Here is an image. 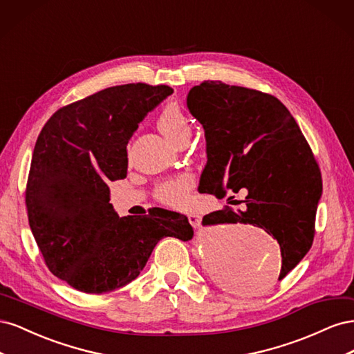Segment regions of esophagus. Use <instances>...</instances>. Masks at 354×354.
I'll use <instances>...</instances> for the list:
<instances>
[{
	"label": "esophagus",
	"instance_id": "esophagus-1",
	"mask_svg": "<svg viewBox=\"0 0 354 354\" xmlns=\"http://www.w3.org/2000/svg\"><path fill=\"white\" fill-rule=\"evenodd\" d=\"M187 218H189V223H190V224H192V226H194L195 229L201 226V223H202V217L199 216V214H195V212H192V214H189V216H187Z\"/></svg>",
	"mask_w": 354,
	"mask_h": 354
}]
</instances>
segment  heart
Returning a JSON list of instances; mask_svg holds the SVG:
<instances>
[{"mask_svg": "<svg viewBox=\"0 0 354 354\" xmlns=\"http://www.w3.org/2000/svg\"><path fill=\"white\" fill-rule=\"evenodd\" d=\"M158 128L169 142L176 143L180 137L190 136V121L185 111L177 103H168L158 116ZM190 176H180L168 180L156 189V196L160 202L173 207H185L190 201L192 190Z\"/></svg>", "mask_w": 354, "mask_h": 354, "instance_id": "heart-1", "label": "heart"}]
</instances>
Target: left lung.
Returning a JSON list of instances; mask_svg holds the SVG:
<instances>
[{
    "instance_id": "1",
    "label": "left lung",
    "mask_w": 354,
    "mask_h": 354,
    "mask_svg": "<svg viewBox=\"0 0 354 354\" xmlns=\"http://www.w3.org/2000/svg\"><path fill=\"white\" fill-rule=\"evenodd\" d=\"M187 108L207 142L198 190L221 198L226 190L248 192L243 211H214L203 226L250 223L264 229L281 246L283 279L312 248L322 196L319 167L294 116L270 94L221 81L190 88ZM238 286L248 291L261 283L243 274Z\"/></svg>"
}]
</instances>
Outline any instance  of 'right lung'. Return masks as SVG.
I'll list each match as a JSON object with an SVG mask.
<instances>
[{"label": "right lung", "instance_id": "1", "mask_svg": "<svg viewBox=\"0 0 354 354\" xmlns=\"http://www.w3.org/2000/svg\"><path fill=\"white\" fill-rule=\"evenodd\" d=\"M168 85H116L65 106L42 128L30 160L26 207L50 272L87 294L134 281L156 243L190 241L186 216L158 208L120 217L109 181L127 177V145L145 116L173 94Z\"/></svg>", "mask_w": 354, "mask_h": 354}]
</instances>
